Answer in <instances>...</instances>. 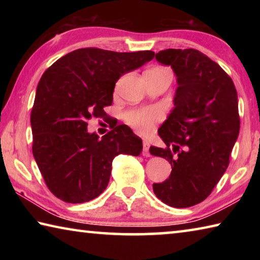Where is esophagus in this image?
<instances>
[{
    "label": "esophagus",
    "instance_id": "esophagus-1",
    "mask_svg": "<svg viewBox=\"0 0 260 260\" xmlns=\"http://www.w3.org/2000/svg\"><path fill=\"white\" fill-rule=\"evenodd\" d=\"M142 155L149 157L150 156V153H149V142L147 140H143V151H142Z\"/></svg>",
    "mask_w": 260,
    "mask_h": 260
}]
</instances>
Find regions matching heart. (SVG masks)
Wrapping results in <instances>:
<instances>
[{
  "mask_svg": "<svg viewBox=\"0 0 260 260\" xmlns=\"http://www.w3.org/2000/svg\"><path fill=\"white\" fill-rule=\"evenodd\" d=\"M148 72L153 73H170L169 70L164 68H152L148 70ZM126 121L134 127L141 133H147L152 128L153 124L160 119V113L157 110L146 109V110H133L125 114Z\"/></svg>",
  "mask_w": 260,
  "mask_h": 260,
  "instance_id": "obj_1",
  "label": "heart"
}]
</instances>
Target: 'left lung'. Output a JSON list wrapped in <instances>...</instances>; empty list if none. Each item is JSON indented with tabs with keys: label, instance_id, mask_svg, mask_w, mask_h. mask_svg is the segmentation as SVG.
I'll return each instance as SVG.
<instances>
[{
	"label": "left lung",
	"instance_id": "obj_1",
	"mask_svg": "<svg viewBox=\"0 0 260 260\" xmlns=\"http://www.w3.org/2000/svg\"><path fill=\"white\" fill-rule=\"evenodd\" d=\"M156 59L172 68L178 87L174 108L158 129L166 148L149 149L172 166L169 179L152 184L153 192L172 208H189L210 195L230 164L240 133L237 93L230 76L199 50L166 49Z\"/></svg>",
	"mask_w": 260,
	"mask_h": 260
}]
</instances>
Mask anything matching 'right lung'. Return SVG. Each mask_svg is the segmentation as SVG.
<instances>
[{
    "label": "right lung",
    "instance_id": "obj_1",
    "mask_svg": "<svg viewBox=\"0 0 260 260\" xmlns=\"http://www.w3.org/2000/svg\"><path fill=\"white\" fill-rule=\"evenodd\" d=\"M151 50L116 52L82 48L43 73L30 113L33 156L47 187L67 203H85L107 188L113 158L139 156L142 140L119 125L102 138L87 131L91 117H107L116 82L150 61Z\"/></svg>",
    "mask_w": 260,
    "mask_h": 260
}]
</instances>
